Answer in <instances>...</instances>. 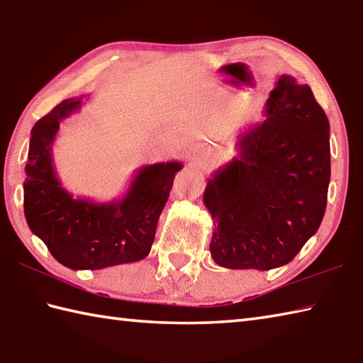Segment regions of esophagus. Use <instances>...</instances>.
<instances>
[{"instance_id": "obj_1", "label": "esophagus", "mask_w": 363, "mask_h": 363, "mask_svg": "<svg viewBox=\"0 0 363 363\" xmlns=\"http://www.w3.org/2000/svg\"><path fill=\"white\" fill-rule=\"evenodd\" d=\"M189 171H191V174H192V175H196V177H199V179H201V177H202V172H201V169H199V167H194V166H191V169H189Z\"/></svg>"}]
</instances>
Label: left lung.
<instances>
[{"label":"left lung","instance_id":"left-lung-1","mask_svg":"<svg viewBox=\"0 0 363 363\" xmlns=\"http://www.w3.org/2000/svg\"><path fill=\"white\" fill-rule=\"evenodd\" d=\"M263 114L241 133L238 157L213 174L203 192L214 225L210 252L224 268L290 263L326 211L329 121L312 89L280 75Z\"/></svg>","mask_w":363,"mask_h":363}]
</instances>
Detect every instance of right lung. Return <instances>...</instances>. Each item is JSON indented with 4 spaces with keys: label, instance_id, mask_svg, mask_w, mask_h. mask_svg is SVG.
Wrapping results in <instances>:
<instances>
[{
    "label": "right lung",
    "instance_id": "right-lung-1",
    "mask_svg": "<svg viewBox=\"0 0 363 363\" xmlns=\"http://www.w3.org/2000/svg\"><path fill=\"white\" fill-rule=\"evenodd\" d=\"M83 95L62 100L35 122L25 167V218L50 254L70 269H103L149 255L160 214L180 161L136 171L125 196L111 202L73 197L59 182L53 143L62 119L83 105Z\"/></svg>",
    "mask_w": 363,
    "mask_h": 363
}]
</instances>
